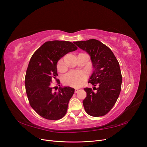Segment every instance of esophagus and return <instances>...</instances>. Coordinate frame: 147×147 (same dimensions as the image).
Segmentation results:
<instances>
[{"label":"esophagus","instance_id":"esophagus-1","mask_svg":"<svg viewBox=\"0 0 147 147\" xmlns=\"http://www.w3.org/2000/svg\"><path fill=\"white\" fill-rule=\"evenodd\" d=\"M78 91H79V90H78V88H75V93H77Z\"/></svg>","mask_w":147,"mask_h":147}]
</instances>
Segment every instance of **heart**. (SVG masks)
<instances>
[{
    "label": "heart",
    "instance_id": "b5f03b06",
    "mask_svg": "<svg viewBox=\"0 0 147 147\" xmlns=\"http://www.w3.org/2000/svg\"><path fill=\"white\" fill-rule=\"evenodd\" d=\"M61 63L60 62L59 65ZM87 77L86 73L83 71L73 70L66 74L63 77L64 82L69 86L78 88L82 86Z\"/></svg>",
    "mask_w": 147,
    "mask_h": 147
}]
</instances>
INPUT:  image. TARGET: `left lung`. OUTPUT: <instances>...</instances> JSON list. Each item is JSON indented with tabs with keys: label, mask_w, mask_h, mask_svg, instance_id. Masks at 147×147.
Segmentation results:
<instances>
[{
	"label": "left lung",
	"mask_w": 147,
	"mask_h": 147,
	"mask_svg": "<svg viewBox=\"0 0 147 147\" xmlns=\"http://www.w3.org/2000/svg\"><path fill=\"white\" fill-rule=\"evenodd\" d=\"M90 55L93 67L88 83L96 92L85 88L86 97L83 100L86 112L92 117H101L112 109L121 88L122 76L119 64L110 49L96 39L74 42Z\"/></svg>",
	"instance_id": "left-lung-1"
}]
</instances>
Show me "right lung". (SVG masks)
Wrapping results in <instances>:
<instances>
[{
	"label": "right lung",
	"mask_w": 147,
	"mask_h": 147,
	"mask_svg": "<svg viewBox=\"0 0 147 147\" xmlns=\"http://www.w3.org/2000/svg\"><path fill=\"white\" fill-rule=\"evenodd\" d=\"M77 48L69 41H49L44 43L31 57L25 77L26 91L31 107L44 118L59 119L67 112L75 89L59 85L58 91H54L51 82L58 76V61ZM57 82L60 83L59 80Z\"/></svg>",
	"instance_id": "obj_1"
}]
</instances>
